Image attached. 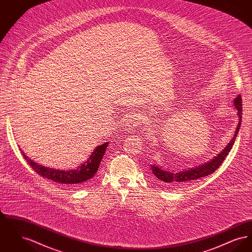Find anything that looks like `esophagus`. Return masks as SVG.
Masks as SVG:
<instances>
[{"instance_id":"obj_1","label":"esophagus","mask_w":252,"mask_h":252,"mask_svg":"<svg viewBox=\"0 0 252 252\" xmlns=\"http://www.w3.org/2000/svg\"><path fill=\"white\" fill-rule=\"evenodd\" d=\"M140 122H141V118L139 115H134L131 117V119H129L128 123H127V126L130 128H137L140 126Z\"/></svg>"}]
</instances>
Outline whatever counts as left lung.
Wrapping results in <instances>:
<instances>
[{
    "mask_svg": "<svg viewBox=\"0 0 252 252\" xmlns=\"http://www.w3.org/2000/svg\"><path fill=\"white\" fill-rule=\"evenodd\" d=\"M234 105L238 111L237 114L239 117V123L233 138L231 139L229 144L226 146V148L220 154H218V156H216L214 159H212L211 161L205 163L203 165L190 169L188 171L180 172V173H171V172H168L167 170H163L153 164L151 165V171L154 175V178L157 180L160 181L162 184H165L167 186H180L185 183H189L195 180H198L200 178H204L208 175H211L216 171L217 168L221 166L224 159L228 156V152L232 148V145L234 144L236 136L239 131L240 125L242 120V97L241 96L239 95L237 98H235Z\"/></svg>",
    "mask_w": 252,
    "mask_h": 252,
    "instance_id": "obj_1",
    "label": "left lung"
}]
</instances>
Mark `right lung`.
Returning <instances> with one entry per match:
<instances>
[{
	"label": "right lung",
	"instance_id": "1",
	"mask_svg": "<svg viewBox=\"0 0 252 252\" xmlns=\"http://www.w3.org/2000/svg\"><path fill=\"white\" fill-rule=\"evenodd\" d=\"M108 144V143H105L101 145H98L85 163H83L81 166H79V168H77L76 170H72V171H60V170L41 166L35 161H33L32 159H30L28 157L25 156L23 151L22 153L25 160L28 162V164L32 167L36 174H38L42 178H46L48 180H53L60 184L78 185L88 181L95 175L99 167V164L101 162V159L106 152Z\"/></svg>",
	"mask_w": 252,
	"mask_h": 252
}]
</instances>
